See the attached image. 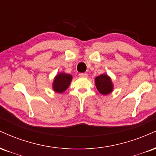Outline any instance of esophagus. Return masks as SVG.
<instances>
[{"instance_id": "obj_1", "label": "esophagus", "mask_w": 156, "mask_h": 156, "mask_svg": "<svg viewBox=\"0 0 156 156\" xmlns=\"http://www.w3.org/2000/svg\"><path fill=\"white\" fill-rule=\"evenodd\" d=\"M80 76L82 78H86V77H87V74H85V73H80Z\"/></svg>"}]
</instances>
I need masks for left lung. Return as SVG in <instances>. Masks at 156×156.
Listing matches in <instances>:
<instances>
[{"label": "left lung", "instance_id": "1", "mask_svg": "<svg viewBox=\"0 0 156 156\" xmlns=\"http://www.w3.org/2000/svg\"><path fill=\"white\" fill-rule=\"evenodd\" d=\"M95 84L98 91L101 95L106 96L113 91V85L112 79L106 74H102L95 78Z\"/></svg>", "mask_w": 156, "mask_h": 156}]
</instances>
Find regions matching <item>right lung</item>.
Returning a JSON list of instances; mask_svg holds the SVG:
<instances>
[{"label": "right lung", "instance_id": "1", "mask_svg": "<svg viewBox=\"0 0 156 156\" xmlns=\"http://www.w3.org/2000/svg\"><path fill=\"white\" fill-rule=\"evenodd\" d=\"M72 76L65 72H60L55 76L52 82V89L55 93H63L69 87Z\"/></svg>", "mask_w": 156, "mask_h": 156}]
</instances>
